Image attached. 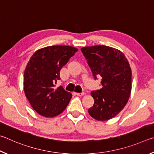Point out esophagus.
Returning a JSON list of instances; mask_svg holds the SVG:
<instances>
[{"mask_svg":"<svg viewBox=\"0 0 154 154\" xmlns=\"http://www.w3.org/2000/svg\"><path fill=\"white\" fill-rule=\"evenodd\" d=\"M75 95L77 96H79V97H82L85 95V93H75Z\"/></svg>","mask_w":154,"mask_h":154,"instance_id":"1","label":"esophagus"}]
</instances>
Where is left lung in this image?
<instances>
[{
  "label": "left lung",
  "instance_id": "8db88e82",
  "mask_svg": "<svg viewBox=\"0 0 154 154\" xmlns=\"http://www.w3.org/2000/svg\"><path fill=\"white\" fill-rule=\"evenodd\" d=\"M95 79L101 76L100 90L92 91L94 105L88 114L94 119L106 121L115 117L127 103L131 93L132 72L122 52L105 45L81 48Z\"/></svg>",
  "mask_w": 154,
  "mask_h": 154
}]
</instances>
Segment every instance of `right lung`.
I'll list each match as a JSON object with an SVG mask.
<instances>
[{
  "label": "right lung",
  "instance_id": "add662e5",
  "mask_svg": "<svg viewBox=\"0 0 154 154\" xmlns=\"http://www.w3.org/2000/svg\"><path fill=\"white\" fill-rule=\"evenodd\" d=\"M71 46L54 45L40 48L29 59L24 71L23 89L31 106L38 114L53 118L66 109L71 93L60 86V70L78 51Z\"/></svg>",
  "mask_w": 154,
  "mask_h": 154
}]
</instances>
